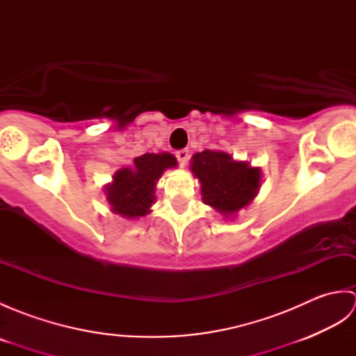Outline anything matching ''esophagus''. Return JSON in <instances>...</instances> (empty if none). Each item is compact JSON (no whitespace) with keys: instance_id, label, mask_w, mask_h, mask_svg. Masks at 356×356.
Instances as JSON below:
<instances>
[{"instance_id":"obj_1","label":"esophagus","mask_w":356,"mask_h":356,"mask_svg":"<svg viewBox=\"0 0 356 356\" xmlns=\"http://www.w3.org/2000/svg\"><path fill=\"white\" fill-rule=\"evenodd\" d=\"M176 157H177L179 163L184 166V165H186L188 159H190V151H188L186 148H184V149H177V151H176Z\"/></svg>"}]
</instances>
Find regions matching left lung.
<instances>
[{
  "label": "left lung",
  "mask_w": 356,
  "mask_h": 356,
  "mask_svg": "<svg viewBox=\"0 0 356 356\" xmlns=\"http://www.w3.org/2000/svg\"><path fill=\"white\" fill-rule=\"evenodd\" d=\"M191 171L200 180L207 205L226 217L246 207L259 193L260 168L236 162L222 151L205 149L194 154Z\"/></svg>",
  "instance_id": "left-lung-1"
}]
</instances>
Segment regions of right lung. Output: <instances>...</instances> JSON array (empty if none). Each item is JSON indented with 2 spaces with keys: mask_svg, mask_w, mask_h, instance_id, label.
<instances>
[{
  "mask_svg": "<svg viewBox=\"0 0 356 356\" xmlns=\"http://www.w3.org/2000/svg\"><path fill=\"white\" fill-rule=\"evenodd\" d=\"M176 165V157L168 153L136 157L133 168L119 170L113 184L105 188L113 211L130 218L147 216L156 199L154 186L159 177L166 168Z\"/></svg>",
  "mask_w": 356,
  "mask_h": 356,
  "instance_id": "obj_1",
  "label": "right lung"
}]
</instances>
